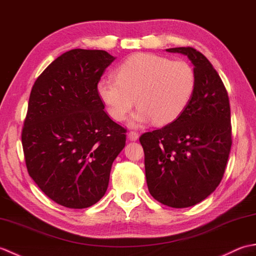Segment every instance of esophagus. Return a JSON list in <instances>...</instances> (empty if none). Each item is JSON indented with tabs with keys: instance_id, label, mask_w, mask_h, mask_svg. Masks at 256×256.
Returning a JSON list of instances; mask_svg holds the SVG:
<instances>
[{
	"instance_id": "obj_1",
	"label": "esophagus",
	"mask_w": 256,
	"mask_h": 256,
	"mask_svg": "<svg viewBox=\"0 0 256 256\" xmlns=\"http://www.w3.org/2000/svg\"><path fill=\"white\" fill-rule=\"evenodd\" d=\"M128 140H136L138 138V133L132 131V132H130V133L128 134Z\"/></svg>"
}]
</instances>
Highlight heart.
<instances>
[{
  "label": "heart",
  "instance_id": "b5f03b06",
  "mask_svg": "<svg viewBox=\"0 0 256 256\" xmlns=\"http://www.w3.org/2000/svg\"><path fill=\"white\" fill-rule=\"evenodd\" d=\"M116 78L99 80L96 94L116 122L126 118L136 100L134 125L152 118L156 125L176 121L196 89V74L188 62L148 52L128 57L118 64Z\"/></svg>",
  "mask_w": 256,
  "mask_h": 256
}]
</instances>
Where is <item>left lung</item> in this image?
Segmentation results:
<instances>
[{
	"label": "left lung",
	"instance_id": "obj_1",
	"mask_svg": "<svg viewBox=\"0 0 256 256\" xmlns=\"http://www.w3.org/2000/svg\"><path fill=\"white\" fill-rule=\"evenodd\" d=\"M168 52L186 55L194 64L196 89L186 110L166 126L140 135L150 194L172 208L199 204L219 186L229 158L231 111L216 70L192 47Z\"/></svg>",
	"mask_w": 256,
	"mask_h": 256
}]
</instances>
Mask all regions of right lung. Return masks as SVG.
<instances>
[{
	"instance_id": "obj_1",
	"label": "right lung",
	"mask_w": 256,
	"mask_h": 256,
	"mask_svg": "<svg viewBox=\"0 0 256 256\" xmlns=\"http://www.w3.org/2000/svg\"><path fill=\"white\" fill-rule=\"evenodd\" d=\"M116 57L72 50L55 59L32 86L22 130L30 176L47 197L84 209L104 196L126 130L108 118L96 84Z\"/></svg>"
}]
</instances>
